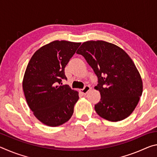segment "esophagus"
Instances as JSON below:
<instances>
[{"label": "esophagus", "mask_w": 157, "mask_h": 157, "mask_svg": "<svg viewBox=\"0 0 157 157\" xmlns=\"http://www.w3.org/2000/svg\"><path fill=\"white\" fill-rule=\"evenodd\" d=\"M90 89H91V87H90V86H89V85H86V86L84 87V89H81V92L83 94H86L90 91Z\"/></svg>", "instance_id": "34e87169"}]
</instances>
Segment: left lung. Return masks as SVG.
<instances>
[{
    "instance_id": "left-lung-1",
    "label": "left lung",
    "mask_w": 157,
    "mask_h": 157,
    "mask_svg": "<svg viewBox=\"0 0 157 157\" xmlns=\"http://www.w3.org/2000/svg\"><path fill=\"white\" fill-rule=\"evenodd\" d=\"M77 53L83 56L98 79L95 89L100 101L96 113L111 122L124 120L139 102L143 82L132 59L116 45L104 41L84 42Z\"/></svg>"
}]
</instances>
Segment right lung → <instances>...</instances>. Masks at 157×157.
Returning a JSON list of instances; mask_svg holds the SVG:
<instances>
[{
    "label": "right lung",
    "instance_id": "obj_1",
    "mask_svg": "<svg viewBox=\"0 0 157 157\" xmlns=\"http://www.w3.org/2000/svg\"><path fill=\"white\" fill-rule=\"evenodd\" d=\"M80 44L50 42L34 53L26 68L23 80L26 101L34 116L46 125L59 126L73 115L78 92L59 84L67 79L64 68Z\"/></svg>",
    "mask_w": 157,
    "mask_h": 157
}]
</instances>
